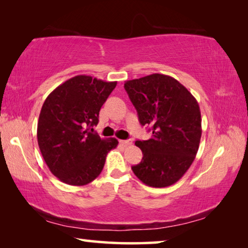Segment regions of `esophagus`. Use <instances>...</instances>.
Instances as JSON below:
<instances>
[{"label": "esophagus", "mask_w": 248, "mask_h": 248, "mask_svg": "<svg viewBox=\"0 0 248 248\" xmlns=\"http://www.w3.org/2000/svg\"><path fill=\"white\" fill-rule=\"evenodd\" d=\"M120 143L123 145H131L132 144V141L131 140H120Z\"/></svg>", "instance_id": "34e87169"}]
</instances>
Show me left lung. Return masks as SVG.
Listing matches in <instances>:
<instances>
[{
	"mask_svg": "<svg viewBox=\"0 0 248 248\" xmlns=\"http://www.w3.org/2000/svg\"><path fill=\"white\" fill-rule=\"evenodd\" d=\"M142 125L152 137L138 140L143 157L134 175L151 187L162 188L183 177L194 162L201 139V114L196 98L177 79L151 74L124 83Z\"/></svg>",
	"mask_w": 248,
	"mask_h": 248,
	"instance_id": "1",
	"label": "left lung"
}]
</instances>
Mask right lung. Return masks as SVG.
<instances>
[{
    "label": "right lung",
    "instance_id": "1",
    "mask_svg": "<svg viewBox=\"0 0 248 248\" xmlns=\"http://www.w3.org/2000/svg\"><path fill=\"white\" fill-rule=\"evenodd\" d=\"M116 85L78 75L46 98L37 139L46 164L61 182L72 186L93 182L102 173L107 153L118 145L115 138L100 139L93 132L100 108Z\"/></svg>",
    "mask_w": 248,
    "mask_h": 248
}]
</instances>
